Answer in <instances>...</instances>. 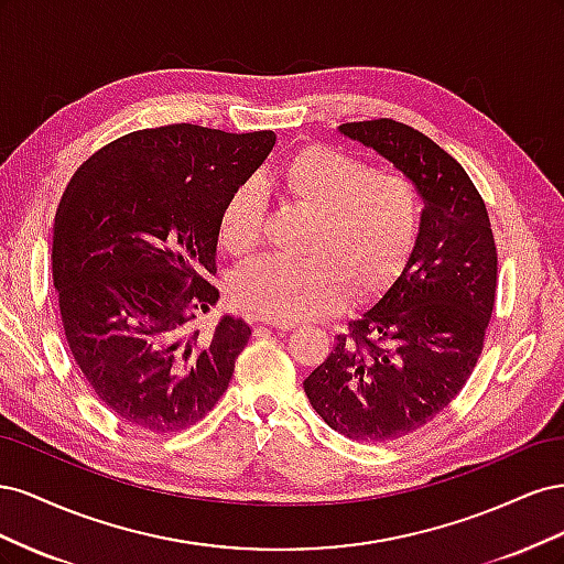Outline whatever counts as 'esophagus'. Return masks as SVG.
<instances>
[{
  "mask_svg": "<svg viewBox=\"0 0 564 564\" xmlns=\"http://www.w3.org/2000/svg\"><path fill=\"white\" fill-rule=\"evenodd\" d=\"M261 324H265V327H272V329H294L296 324L294 322H278V319H268V317H259Z\"/></svg>",
  "mask_w": 564,
  "mask_h": 564,
  "instance_id": "1",
  "label": "esophagus"
}]
</instances>
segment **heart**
<instances>
[{
    "instance_id": "heart-1",
    "label": "heart",
    "mask_w": 564,
    "mask_h": 564,
    "mask_svg": "<svg viewBox=\"0 0 564 564\" xmlns=\"http://www.w3.org/2000/svg\"><path fill=\"white\" fill-rule=\"evenodd\" d=\"M278 193L313 216L308 259H259L232 278L237 303L268 319L292 322L336 311L350 294H381L412 259L423 228V197L414 181L377 174L367 162L329 145H305L275 176ZM265 193L256 181L237 185L218 216V237L235 256L261 247Z\"/></svg>"
}]
</instances>
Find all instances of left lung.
I'll list each match as a JSON object with an SVG mask.
<instances>
[{
  "label": "left lung",
  "mask_w": 564,
  "mask_h": 564,
  "mask_svg": "<svg viewBox=\"0 0 564 564\" xmlns=\"http://www.w3.org/2000/svg\"><path fill=\"white\" fill-rule=\"evenodd\" d=\"M340 131L416 183L423 228L398 282L336 336L303 388L329 429L390 442L445 412L470 379L497 299V245L466 169L429 135L388 117Z\"/></svg>",
  "instance_id": "1"
}]
</instances>
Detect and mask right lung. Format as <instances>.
Returning a JSON list of instances; mask_svg holds the SVG:
<instances>
[{"mask_svg": "<svg viewBox=\"0 0 564 564\" xmlns=\"http://www.w3.org/2000/svg\"><path fill=\"white\" fill-rule=\"evenodd\" d=\"M275 145L272 131H131L96 150L61 197L51 272L67 346L96 398L148 433H178L224 398L247 322L224 313L218 216Z\"/></svg>", "mask_w": 564, "mask_h": 564, "instance_id": "obj_1", "label": "right lung"}]
</instances>
